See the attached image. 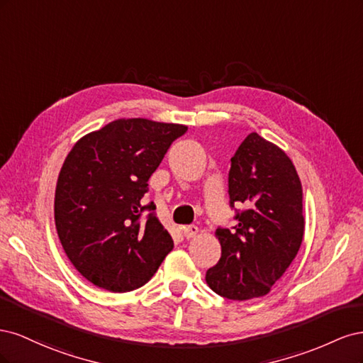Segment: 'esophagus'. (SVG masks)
<instances>
[{
	"label": "esophagus",
	"instance_id": "esophagus-1",
	"mask_svg": "<svg viewBox=\"0 0 363 363\" xmlns=\"http://www.w3.org/2000/svg\"><path fill=\"white\" fill-rule=\"evenodd\" d=\"M199 232H200V230L196 225H184L183 227V235H184V238H188V239L196 236V235H199Z\"/></svg>",
	"mask_w": 363,
	"mask_h": 363
}]
</instances>
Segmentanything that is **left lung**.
<instances>
[{"label":"left lung","instance_id":"left-lung-1","mask_svg":"<svg viewBox=\"0 0 363 363\" xmlns=\"http://www.w3.org/2000/svg\"><path fill=\"white\" fill-rule=\"evenodd\" d=\"M230 206L242 203L238 224L216 228L221 259L206 272L213 292L244 301L267 295L289 268L304 235L303 189L286 152L250 133L232 157Z\"/></svg>","mask_w":363,"mask_h":363}]
</instances>
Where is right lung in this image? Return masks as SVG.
I'll list each match as a JSON object with an SVG mask.
<instances>
[{
  "label": "right lung",
  "mask_w": 363,
  "mask_h": 363,
  "mask_svg": "<svg viewBox=\"0 0 363 363\" xmlns=\"http://www.w3.org/2000/svg\"><path fill=\"white\" fill-rule=\"evenodd\" d=\"M186 130L145 118L116 119L77 140L65 159L54 221L68 259L95 286L111 292L144 286L174 248L155 203L144 206L142 199L151 174Z\"/></svg>",
  "instance_id": "obj_1"
}]
</instances>
